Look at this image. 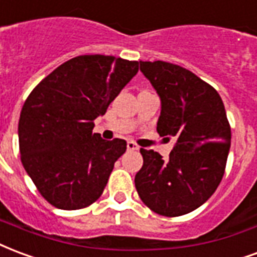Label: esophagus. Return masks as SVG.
Returning <instances> with one entry per match:
<instances>
[{"label":"esophagus","mask_w":257,"mask_h":257,"mask_svg":"<svg viewBox=\"0 0 257 257\" xmlns=\"http://www.w3.org/2000/svg\"><path fill=\"white\" fill-rule=\"evenodd\" d=\"M126 148H128L129 151H138L139 146L138 144H135L134 142H128V143H126Z\"/></svg>","instance_id":"obj_1"}]
</instances>
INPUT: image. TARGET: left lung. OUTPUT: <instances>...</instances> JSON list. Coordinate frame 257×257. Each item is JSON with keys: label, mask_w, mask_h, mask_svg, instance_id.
<instances>
[{"label": "left lung", "mask_w": 257, "mask_h": 257, "mask_svg": "<svg viewBox=\"0 0 257 257\" xmlns=\"http://www.w3.org/2000/svg\"><path fill=\"white\" fill-rule=\"evenodd\" d=\"M140 70L161 99L158 134L176 144L167 161L140 150L136 191L159 215H185L210 199L225 173L231 140L225 106L215 88L182 66L140 61Z\"/></svg>", "instance_id": "8db88e82"}]
</instances>
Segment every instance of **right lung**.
I'll return each mask as SVG.
<instances>
[{
	"instance_id": "right-lung-1",
	"label": "right lung",
	"mask_w": 257,
	"mask_h": 257,
	"mask_svg": "<svg viewBox=\"0 0 257 257\" xmlns=\"http://www.w3.org/2000/svg\"><path fill=\"white\" fill-rule=\"evenodd\" d=\"M138 70V61L75 57L45 77L24 102L19 119L22 163L51 206L80 210L99 199L126 142L92 134L94 119L106 113Z\"/></svg>"
}]
</instances>
